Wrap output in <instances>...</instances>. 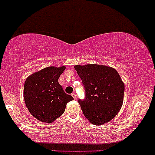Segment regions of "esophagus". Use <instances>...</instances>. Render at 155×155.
I'll use <instances>...</instances> for the list:
<instances>
[{
  "label": "esophagus",
  "mask_w": 155,
  "mask_h": 155,
  "mask_svg": "<svg viewBox=\"0 0 155 155\" xmlns=\"http://www.w3.org/2000/svg\"><path fill=\"white\" fill-rule=\"evenodd\" d=\"M71 95H72V97H73L74 99H76V94H75V92L72 93V94H71Z\"/></svg>",
  "instance_id": "esophagus-1"
}]
</instances>
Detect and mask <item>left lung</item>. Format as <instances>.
Listing matches in <instances>:
<instances>
[{"label":"left lung","mask_w":155,"mask_h":155,"mask_svg":"<svg viewBox=\"0 0 155 155\" xmlns=\"http://www.w3.org/2000/svg\"><path fill=\"white\" fill-rule=\"evenodd\" d=\"M74 68L85 89V99L78 100L84 116L95 126L113 119L124 102L125 85L118 72L104 65H77Z\"/></svg>","instance_id":"left-lung-1"}]
</instances>
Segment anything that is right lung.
<instances>
[{
  "label": "right lung",
  "instance_id": "obj_1",
  "mask_svg": "<svg viewBox=\"0 0 155 155\" xmlns=\"http://www.w3.org/2000/svg\"><path fill=\"white\" fill-rule=\"evenodd\" d=\"M65 66L45 68L27 77L24 99L27 109L38 120L51 124L64 113L73 97L63 91L58 78Z\"/></svg>",
  "mask_w": 155,
  "mask_h": 155
}]
</instances>
